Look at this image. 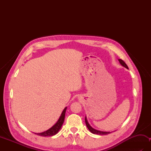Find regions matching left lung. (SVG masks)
<instances>
[{
    "label": "left lung",
    "instance_id": "left-lung-1",
    "mask_svg": "<svg viewBox=\"0 0 151 151\" xmlns=\"http://www.w3.org/2000/svg\"><path fill=\"white\" fill-rule=\"evenodd\" d=\"M118 60H119V62L120 64H121L122 66L124 67L125 68H127V69H129V67H128V66L127 65V64L124 62V61H123L121 59H119ZM85 122H86V126H87L89 130L90 131L91 133L94 134H98V135H106V134H110L111 132H104V131L98 130H96V129H93V128L91 127V125L89 124L88 121V119H87V117H86V116L85 117Z\"/></svg>",
    "mask_w": 151,
    "mask_h": 151
}]
</instances>
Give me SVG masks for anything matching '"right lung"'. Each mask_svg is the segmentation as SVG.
<instances>
[{"label":"right lung","instance_id":"right-lung-1","mask_svg":"<svg viewBox=\"0 0 151 151\" xmlns=\"http://www.w3.org/2000/svg\"><path fill=\"white\" fill-rule=\"evenodd\" d=\"M67 110V107L63 109V111L62 112V114H61L60 117H59L58 120L56 122V123L54 124L53 126L50 128L49 129H48L47 130L45 131V132H41V133H35L37 135H39L41 136H52L56 135V134L59 132V130L61 129L62 128V124L64 122V119H65V111Z\"/></svg>","mask_w":151,"mask_h":151}]
</instances>
